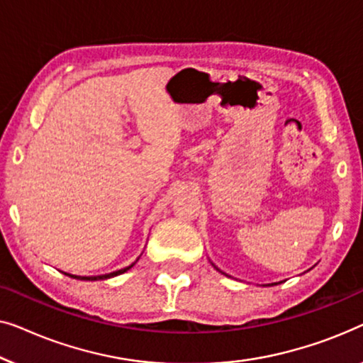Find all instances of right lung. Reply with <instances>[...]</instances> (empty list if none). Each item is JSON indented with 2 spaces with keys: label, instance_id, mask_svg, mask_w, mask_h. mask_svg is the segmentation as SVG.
Returning <instances> with one entry per match:
<instances>
[{
  "label": "right lung",
  "instance_id": "1",
  "mask_svg": "<svg viewBox=\"0 0 363 363\" xmlns=\"http://www.w3.org/2000/svg\"><path fill=\"white\" fill-rule=\"evenodd\" d=\"M133 267V264H131ZM123 268V269H118V272H113V273H108V274H101V277H74V274H69V277H72L75 279H86V281H95V279H106V278H111V277H116V274H121L125 272H128V269L131 268Z\"/></svg>",
  "mask_w": 363,
  "mask_h": 363
}]
</instances>
